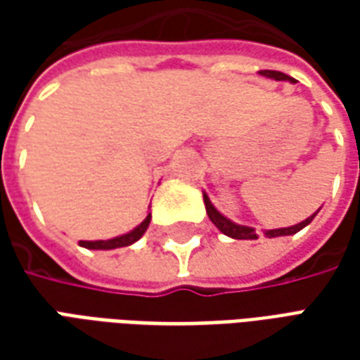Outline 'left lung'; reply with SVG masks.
I'll use <instances>...</instances> for the list:
<instances>
[{"mask_svg":"<svg viewBox=\"0 0 360 360\" xmlns=\"http://www.w3.org/2000/svg\"><path fill=\"white\" fill-rule=\"evenodd\" d=\"M260 75L262 77H268V79H274V81H289V82H295L293 79H289L287 75L279 73V71H260ZM204 195V206H206V214H208V218H210V221L214 224V226L218 227L219 231L224 235H227V237H231V239H258L257 235V229L255 227H249V226H239V224H235V221H231L229 218H226L221 212L212 204L210 196L206 195V193H202ZM318 212H320V208H318L312 216H309V218L304 219V221H301V224H295V226L291 227H278V229H266L264 235L268 237V239H274V237H283V235H295L297 231H301L302 227H307L314 219V216H316Z\"/></svg>","mask_w":360,"mask_h":360,"instance_id":"left-lung-1","label":"left lung"}]
</instances>
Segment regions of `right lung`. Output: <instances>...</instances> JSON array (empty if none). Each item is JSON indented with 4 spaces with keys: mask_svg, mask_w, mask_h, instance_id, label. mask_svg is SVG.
<instances>
[{
    "mask_svg": "<svg viewBox=\"0 0 360 360\" xmlns=\"http://www.w3.org/2000/svg\"><path fill=\"white\" fill-rule=\"evenodd\" d=\"M150 219L152 216H146V218L142 219V224L134 227L133 231H129V233L119 235V237H113V239H108V241H81V247L90 250H111V249H121V247H129V245H133L141 239L142 235L146 233V229L150 226Z\"/></svg>",
    "mask_w": 360,
    "mask_h": 360,
    "instance_id": "right-lung-1",
    "label": "right lung"
}]
</instances>
